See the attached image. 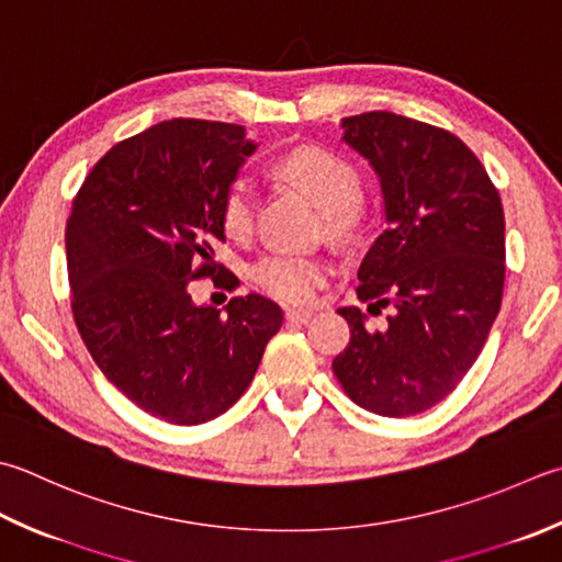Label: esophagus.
I'll return each instance as SVG.
<instances>
[{"label": "esophagus", "mask_w": 562, "mask_h": 562, "mask_svg": "<svg viewBox=\"0 0 562 562\" xmlns=\"http://www.w3.org/2000/svg\"><path fill=\"white\" fill-rule=\"evenodd\" d=\"M284 316H288L294 324H306L314 316V312L312 310H288L284 312Z\"/></svg>", "instance_id": "obj_1"}]
</instances>
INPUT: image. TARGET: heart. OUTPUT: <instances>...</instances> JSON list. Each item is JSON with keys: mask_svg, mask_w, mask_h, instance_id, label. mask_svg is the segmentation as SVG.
<instances>
[{"mask_svg": "<svg viewBox=\"0 0 562 562\" xmlns=\"http://www.w3.org/2000/svg\"><path fill=\"white\" fill-rule=\"evenodd\" d=\"M284 180L300 187L322 209L326 228L336 236L360 234L368 222V204L362 202V175L353 162L334 150L304 146L294 148L274 165ZM222 224L228 236L246 238L256 224V187L248 178L231 180L222 200ZM331 274V262L322 256L274 250L256 260L250 270L252 282L280 302H310Z\"/></svg>", "mask_w": 562, "mask_h": 562, "instance_id": "heart-1", "label": "heart"}]
</instances>
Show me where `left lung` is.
<instances>
[{"label": "left lung", "instance_id": "1", "mask_svg": "<svg viewBox=\"0 0 562 562\" xmlns=\"http://www.w3.org/2000/svg\"><path fill=\"white\" fill-rule=\"evenodd\" d=\"M340 126L380 178L387 224L360 262L356 292L370 314L392 306V316L370 331L358 306L338 310L350 344L334 375L362 409L402 419L443 402L485 346L507 270L502 200L450 131L392 112Z\"/></svg>", "mask_w": 562, "mask_h": 562}]
</instances>
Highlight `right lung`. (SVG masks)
Returning a JSON list of instances; mask_svg holds the SVG:
<instances>
[{"instance_id":"right-lung-1","label":"right lung","mask_w":562,"mask_h":562,"mask_svg":"<svg viewBox=\"0 0 562 562\" xmlns=\"http://www.w3.org/2000/svg\"><path fill=\"white\" fill-rule=\"evenodd\" d=\"M256 150L244 126L170 119L99 160L65 226L72 316L104 378L156 419L196 426L234 406L256 375L282 310L260 294L222 314L190 284L214 278L226 240L222 200ZM228 290L234 272L222 274Z\"/></svg>"}]
</instances>
